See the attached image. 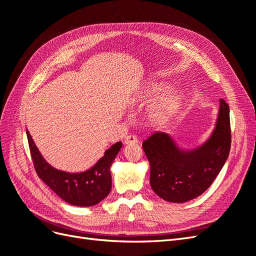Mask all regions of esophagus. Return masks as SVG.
<instances>
[{
    "instance_id": "esophagus-1",
    "label": "esophagus",
    "mask_w": 256,
    "mask_h": 256,
    "mask_svg": "<svg viewBox=\"0 0 256 256\" xmlns=\"http://www.w3.org/2000/svg\"><path fill=\"white\" fill-rule=\"evenodd\" d=\"M138 142V138L136 136H126V138H125V144L126 145H129V144H136Z\"/></svg>"
}]
</instances>
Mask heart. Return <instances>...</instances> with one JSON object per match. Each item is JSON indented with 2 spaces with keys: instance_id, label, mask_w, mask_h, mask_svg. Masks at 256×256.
Segmentation results:
<instances>
[{
  "instance_id": "1",
  "label": "heart",
  "mask_w": 256,
  "mask_h": 256,
  "mask_svg": "<svg viewBox=\"0 0 256 256\" xmlns=\"http://www.w3.org/2000/svg\"><path fill=\"white\" fill-rule=\"evenodd\" d=\"M170 85L152 83L147 88L143 102H152L145 111V120L150 125H164L180 110L184 96L180 90H168Z\"/></svg>"
}]
</instances>
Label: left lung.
<instances>
[{
	"label": "left lung",
	"mask_w": 256,
	"mask_h": 256,
	"mask_svg": "<svg viewBox=\"0 0 256 256\" xmlns=\"http://www.w3.org/2000/svg\"><path fill=\"white\" fill-rule=\"evenodd\" d=\"M142 146L150 166L152 189L158 196L172 203L196 198L209 188L228 158V104L220 99L212 134L194 148H182L166 132L152 134Z\"/></svg>",
	"instance_id": "obj_1"
}]
</instances>
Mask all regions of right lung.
<instances>
[{"instance_id":"1","label":"right lung","mask_w":256,"mask_h":256,"mask_svg":"<svg viewBox=\"0 0 256 256\" xmlns=\"http://www.w3.org/2000/svg\"><path fill=\"white\" fill-rule=\"evenodd\" d=\"M28 146L35 170L40 180L66 203L90 207L108 196L112 188L111 166L122 148V142L113 144L96 164L84 172L70 173L53 168L38 150L26 130Z\"/></svg>"}]
</instances>
